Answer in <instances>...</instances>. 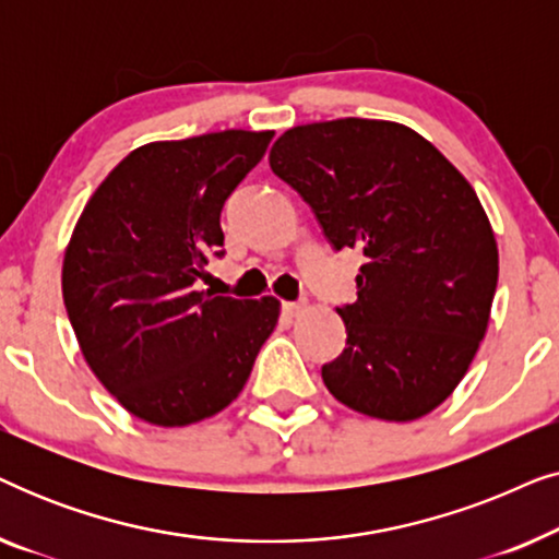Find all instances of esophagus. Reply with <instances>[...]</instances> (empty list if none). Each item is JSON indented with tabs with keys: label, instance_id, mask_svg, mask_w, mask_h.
Here are the masks:
<instances>
[{
	"label": "esophagus",
	"instance_id": "34e87169",
	"mask_svg": "<svg viewBox=\"0 0 559 559\" xmlns=\"http://www.w3.org/2000/svg\"><path fill=\"white\" fill-rule=\"evenodd\" d=\"M305 308H308V302H305V300H300V302H285V305H282V312H285V316H289V318H297Z\"/></svg>",
	"mask_w": 559,
	"mask_h": 559
}]
</instances>
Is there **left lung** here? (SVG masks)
<instances>
[{
  "label": "left lung",
  "mask_w": 559,
  "mask_h": 559,
  "mask_svg": "<svg viewBox=\"0 0 559 559\" xmlns=\"http://www.w3.org/2000/svg\"><path fill=\"white\" fill-rule=\"evenodd\" d=\"M270 167L335 249L364 251L346 348L323 366L335 400L412 423L453 394L484 341L499 249L476 190L415 129L333 119L287 129Z\"/></svg>",
  "instance_id": "8db88e82"
}]
</instances>
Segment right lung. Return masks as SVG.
Returning <instances> with one entry per match:
<instances>
[{
  "label": "right lung",
  "instance_id": "add662e5",
  "mask_svg": "<svg viewBox=\"0 0 559 559\" xmlns=\"http://www.w3.org/2000/svg\"><path fill=\"white\" fill-rule=\"evenodd\" d=\"M274 132L150 142L88 198L63 257V302L88 369L142 423L186 427L247 384L280 300L195 289L221 257V209Z\"/></svg>",
  "mask_w": 559,
  "mask_h": 559
}]
</instances>
